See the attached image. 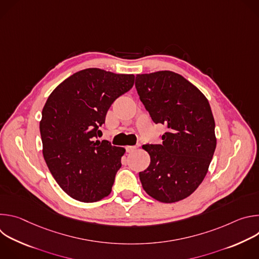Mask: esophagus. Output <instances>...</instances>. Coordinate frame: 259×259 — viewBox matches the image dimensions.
<instances>
[{
  "label": "esophagus",
  "instance_id": "1",
  "mask_svg": "<svg viewBox=\"0 0 259 259\" xmlns=\"http://www.w3.org/2000/svg\"><path fill=\"white\" fill-rule=\"evenodd\" d=\"M138 146H139V144H137V145H128V146H126V152L127 153H132L137 149Z\"/></svg>",
  "mask_w": 259,
  "mask_h": 259
}]
</instances>
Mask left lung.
I'll return each instance as SVG.
<instances>
[{
	"label": "left lung",
	"instance_id": "left-lung-1",
	"mask_svg": "<svg viewBox=\"0 0 259 259\" xmlns=\"http://www.w3.org/2000/svg\"><path fill=\"white\" fill-rule=\"evenodd\" d=\"M135 88L155 124L167 131L162 144H145L151 164L139 172L142 188L162 203L192 195L205 178L216 147L215 122L204 94L176 72L137 75Z\"/></svg>",
	"mask_w": 259,
	"mask_h": 259
}]
</instances>
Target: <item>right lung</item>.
Instances as JSON below:
<instances>
[{
    "instance_id": "add662e5",
    "label": "right lung",
    "mask_w": 259,
    "mask_h": 259,
    "mask_svg": "<svg viewBox=\"0 0 259 259\" xmlns=\"http://www.w3.org/2000/svg\"><path fill=\"white\" fill-rule=\"evenodd\" d=\"M133 84V75L87 68L73 73L48 97L40 122L43 156L72 199L92 203L112 192L125 149L96 139L110 105Z\"/></svg>"
}]
</instances>
